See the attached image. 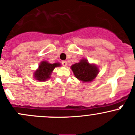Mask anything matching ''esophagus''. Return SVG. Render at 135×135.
I'll list each match as a JSON object with an SVG mask.
<instances>
[{"label": "esophagus", "instance_id": "obj_1", "mask_svg": "<svg viewBox=\"0 0 135 135\" xmlns=\"http://www.w3.org/2000/svg\"><path fill=\"white\" fill-rule=\"evenodd\" d=\"M62 66H67V62H66V61H62Z\"/></svg>", "mask_w": 135, "mask_h": 135}]
</instances>
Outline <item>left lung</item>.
<instances>
[{
  "instance_id": "left-lung-1",
  "label": "left lung",
  "mask_w": 135,
  "mask_h": 135,
  "mask_svg": "<svg viewBox=\"0 0 135 135\" xmlns=\"http://www.w3.org/2000/svg\"><path fill=\"white\" fill-rule=\"evenodd\" d=\"M71 69L76 78L83 82L94 80L99 73V69L94 64L89 63L86 59H82L78 63L71 66Z\"/></svg>"
}]
</instances>
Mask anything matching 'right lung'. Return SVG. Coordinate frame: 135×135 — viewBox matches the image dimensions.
I'll return each instance as SVG.
<instances>
[{"label":"right lung","instance_id":"1","mask_svg":"<svg viewBox=\"0 0 135 135\" xmlns=\"http://www.w3.org/2000/svg\"><path fill=\"white\" fill-rule=\"evenodd\" d=\"M60 66H61V64L59 62L51 64L47 61H42L39 65L38 69L33 73L34 78L40 82L47 80L49 78H51V73L55 68Z\"/></svg>","mask_w":135,"mask_h":135}]
</instances>
